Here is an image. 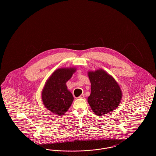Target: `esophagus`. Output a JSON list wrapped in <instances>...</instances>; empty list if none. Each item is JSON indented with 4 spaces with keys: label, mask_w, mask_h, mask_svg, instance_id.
Listing matches in <instances>:
<instances>
[{
    "label": "esophagus",
    "mask_w": 156,
    "mask_h": 156,
    "mask_svg": "<svg viewBox=\"0 0 156 156\" xmlns=\"http://www.w3.org/2000/svg\"><path fill=\"white\" fill-rule=\"evenodd\" d=\"M83 97H84V95H83V94H82V95H81L80 97H78V98H80V99H82V98H83Z\"/></svg>",
    "instance_id": "esophagus-1"
}]
</instances>
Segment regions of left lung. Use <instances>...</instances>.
Returning <instances> with one entry per match:
<instances>
[{"label":"left lung","instance_id":"8db88e82","mask_svg":"<svg viewBox=\"0 0 156 156\" xmlns=\"http://www.w3.org/2000/svg\"><path fill=\"white\" fill-rule=\"evenodd\" d=\"M91 92L88 102L93 112L102 116L115 110L120 104L122 92L115 78L103 69L89 71Z\"/></svg>","mask_w":156,"mask_h":156}]
</instances>
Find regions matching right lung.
Returning <instances> with one entry per match:
<instances>
[{
    "mask_svg": "<svg viewBox=\"0 0 156 156\" xmlns=\"http://www.w3.org/2000/svg\"><path fill=\"white\" fill-rule=\"evenodd\" d=\"M76 71L75 67L58 68L47 80L41 92V99L47 109L58 116L68 111L74 97L66 83Z\"/></svg>",
    "mask_w": 156,
    "mask_h": 156,
    "instance_id": "add662e5",
    "label": "right lung"
}]
</instances>
